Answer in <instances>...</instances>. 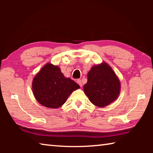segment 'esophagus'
<instances>
[{"label":"esophagus","instance_id":"34e87169","mask_svg":"<svg viewBox=\"0 0 153 153\" xmlns=\"http://www.w3.org/2000/svg\"><path fill=\"white\" fill-rule=\"evenodd\" d=\"M77 83L79 84V86L80 87L82 86V83L81 80H80V79H77Z\"/></svg>","mask_w":153,"mask_h":153}]
</instances>
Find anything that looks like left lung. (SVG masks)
Wrapping results in <instances>:
<instances>
[{
  "instance_id": "left-lung-1",
  "label": "left lung",
  "mask_w": 153,
  "mask_h": 153,
  "mask_svg": "<svg viewBox=\"0 0 153 153\" xmlns=\"http://www.w3.org/2000/svg\"><path fill=\"white\" fill-rule=\"evenodd\" d=\"M87 76L84 91L92 104L105 107L118 98L121 90L120 79L107 63L93 66Z\"/></svg>"
}]
</instances>
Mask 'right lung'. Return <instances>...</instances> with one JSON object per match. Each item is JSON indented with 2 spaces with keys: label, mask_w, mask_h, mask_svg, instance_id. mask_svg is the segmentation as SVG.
I'll use <instances>...</instances> for the list:
<instances>
[{
  "label": "right lung",
  "mask_w": 153,
  "mask_h": 153,
  "mask_svg": "<svg viewBox=\"0 0 153 153\" xmlns=\"http://www.w3.org/2000/svg\"><path fill=\"white\" fill-rule=\"evenodd\" d=\"M79 86L65 77L59 66L46 63L32 81V90L37 101L46 107L56 108L66 102L67 98Z\"/></svg>",
  "instance_id": "right-lung-1"
}]
</instances>
